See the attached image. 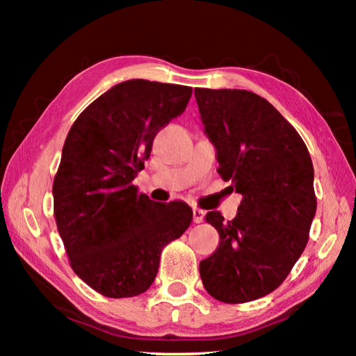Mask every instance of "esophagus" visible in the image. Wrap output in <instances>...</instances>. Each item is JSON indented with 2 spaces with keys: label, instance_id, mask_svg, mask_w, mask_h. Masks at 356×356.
<instances>
[{
  "label": "esophagus",
  "instance_id": "1",
  "mask_svg": "<svg viewBox=\"0 0 356 356\" xmlns=\"http://www.w3.org/2000/svg\"><path fill=\"white\" fill-rule=\"evenodd\" d=\"M193 221L202 222L204 221V212L201 209H193Z\"/></svg>",
  "mask_w": 356,
  "mask_h": 356
}]
</instances>
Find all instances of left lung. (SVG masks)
Instances as JSON below:
<instances>
[{"mask_svg": "<svg viewBox=\"0 0 356 356\" xmlns=\"http://www.w3.org/2000/svg\"><path fill=\"white\" fill-rule=\"evenodd\" d=\"M218 174L242 195L236 218L209 212L220 236L200 264L206 291L222 303L265 297L291 273L316 215L314 168L305 141L281 113L245 89L196 88Z\"/></svg>", "mask_w": 356, "mask_h": 356, "instance_id": "obj_1", "label": "left lung"}]
</instances>
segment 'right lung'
Here are the masks:
<instances>
[{"label":"right lung","instance_id":"obj_1","mask_svg":"<svg viewBox=\"0 0 356 356\" xmlns=\"http://www.w3.org/2000/svg\"><path fill=\"white\" fill-rule=\"evenodd\" d=\"M191 92L180 84L119 83L84 108L65 138L53 212L72 270L104 297L146 292L161 251L193 220L185 202H154L134 185L155 135L185 111Z\"/></svg>","mask_w":356,"mask_h":356}]
</instances>
